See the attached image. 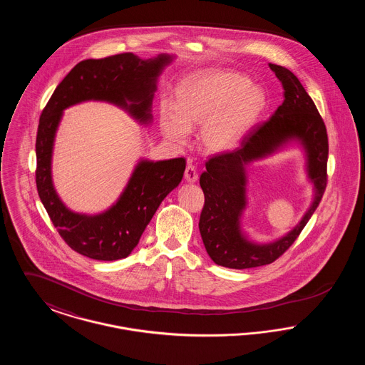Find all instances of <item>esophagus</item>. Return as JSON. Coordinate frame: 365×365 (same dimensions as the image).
Returning a JSON list of instances; mask_svg holds the SVG:
<instances>
[{"label":"esophagus","mask_w":365,"mask_h":365,"mask_svg":"<svg viewBox=\"0 0 365 365\" xmlns=\"http://www.w3.org/2000/svg\"><path fill=\"white\" fill-rule=\"evenodd\" d=\"M185 179L189 182V183H195L197 179H198V174L195 171V167L189 164L186 167V171H185Z\"/></svg>","instance_id":"obj_1"}]
</instances>
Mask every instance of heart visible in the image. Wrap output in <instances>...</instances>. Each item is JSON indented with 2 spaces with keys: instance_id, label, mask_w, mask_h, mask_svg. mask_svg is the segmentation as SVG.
<instances>
[{
  "instance_id": "heart-1",
  "label": "heart",
  "mask_w": 365,
  "mask_h": 365,
  "mask_svg": "<svg viewBox=\"0 0 365 365\" xmlns=\"http://www.w3.org/2000/svg\"><path fill=\"white\" fill-rule=\"evenodd\" d=\"M175 96V105L164 103L160 109L163 134L180 143L190 130L202 125L200 143L209 153L235 148L264 106L260 88L228 71L197 72L179 83Z\"/></svg>"
}]
</instances>
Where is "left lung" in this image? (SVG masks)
I'll return each mask as SVG.
<instances>
[{
  "label": "left lung",
  "instance_id": "left-lung-1",
  "mask_svg": "<svg viewBox=\"0 0 365 365\" xmlns=\"http://www.w3.org/2000/svg\"><path fill=\"white\" fill-rule=\"evenodd\" d=\"M284 88V101L269 120L253 128L232 152L212 157L200 178L205 205L200 232L207 253L217 265L245 269L271 264L294 242L317 208L327 183L329 139L326 125L312 98L292 71L269 64ZM294 145L304 155L313 201L302 220L289 233L268 243L253 242L242 230L248 206L247 167L256 160Z\"/></svg>",
  "mask_w": 365,
  "mask_h": 365
}]
</instances>
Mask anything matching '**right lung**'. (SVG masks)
Returning a JSON list of instances; mask_svg holds the SVG:
<instances>
[{
	"label": "right lung",
	"mask_w": 365,
	"mask_h": 365,
	"mask_svg": "<svg viewBox=\"0 0 365 365\" xmlns=\"http://www.w3.org/2000/svg\"><path fill=\"white\" fill-rule=\"evenodd\" d=\"M175 58L167 53L146 60L122 53L83 60L56 87L41 115L35 143L38 194L61 238L82 256L101 261L130 256L163 200L182 182L186 160L139 158L116 202L96 215L73 212L53 183L54 140L64 110L101 101L120 108L140 125H149L158 78Z\"/></svg>",
	"instance_id": "obj_1"
}]
</instances>
